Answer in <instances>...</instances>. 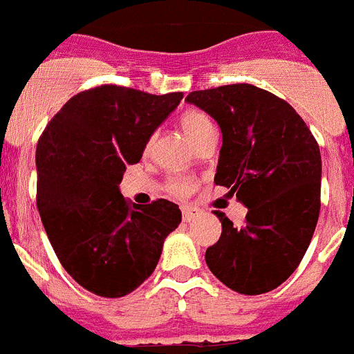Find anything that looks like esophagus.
Masks as SVG:
<instances>
[{"label":"esophagus","mask_w":354,"mask_h":354,"mask_svg":"<svg viewBox=\"0 0 354 354\" xmlns=\"http://www.w3.org/2000/svg\"><path fill=\"white\" fill-rule=\"evenodd\" d=\"M181 214H183V221H185V223H190V221H194L196 217H198V210L189 207L181 208Z\"/></svg>","instance_id":"34e87169"}]
</instances>
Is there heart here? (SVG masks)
Listing matches in <instances>:
<instances>
[{
	"mask_svg": "<svg viewBox=\"0 0 354 354\" xmlns=\"http://www.w3.org/2000/svg\"><path fill=\"white\" fill-rule=\"evenodd\" d=\"M181 128H183L187 137H189L194 144L198 142V140H201L205 135L215 131L210 119H208L203 112H196V110L187 112L185 115L181 118ZM194 189L196 181L189 176H174L167 181V190L173 196H178V198L189 196Z\"/></svg>",
	"mask_w": 354,
	"mask_h": 354,
	"instance_id": "1",
	"label": "heart"
}]
</instances>
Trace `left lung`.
I'll return each instance as SVG.
<instances>
[{
    "mask_svg": "<svg viewBox=\"0 0 354 354\" xmlns=\"http://www.w3.org/2000/svg\"><path fill=\"white\" fill-rule=\"evenodd\" d=\"M217 121L223 133L215 185L248 208L233 226L221 212L217 244L205 254L226 287L257 296L297 269L321 210V151L287 101L250 84L194 91L185 97Z\"/></svg>",
    "mask_w": 354,
    "mask_h": 354,
    "instance_id": "8db88e82",
    "label": "left lung"
}]
</instances>
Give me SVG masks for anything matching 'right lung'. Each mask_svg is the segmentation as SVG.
Returning <instances> with one entry per match:
<instances>
[{
  "label": "right lung",
  "mask_w": 354,
  "mask_h": 354,
  "mask_svg": "<svg viewBox=\"0 0 354 354\" xmlns=\"http://www.w3.org/2000/svg\"><path fill=\"white\" fill-rule=\"evenodd\" d=\"M183 92L155 96L101 85L80 92L46 126L37 144V208L58 260L75 281L121 297L151 276L165 236L178 228V205H133L119 183L126 165L174 112Z\"/></svg>",
  "instance_id": "1"
}]
</instances>
